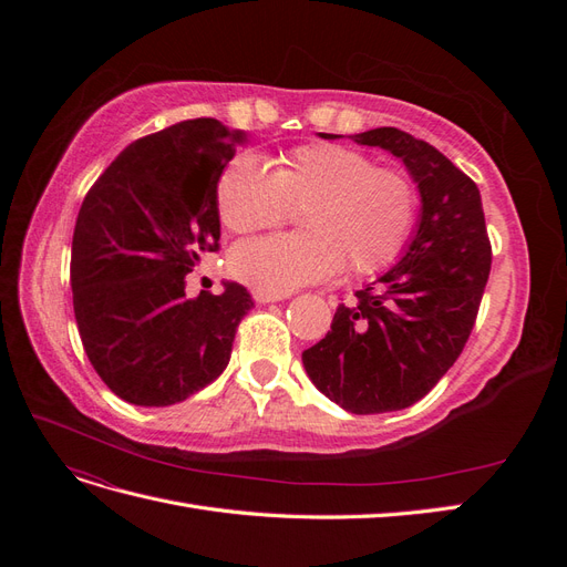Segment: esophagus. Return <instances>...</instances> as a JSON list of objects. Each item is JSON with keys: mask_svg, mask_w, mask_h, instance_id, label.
<instances>
[{"mask_svg": "<svg viewBox=\"0 0 567 567\" xmlns=\"http://www.w3.org/2000/svg\"><path fill=\"white\" fill-rule=\"evenodd\" d=\"M288 293H267V290H255V300L260 305H267V302H277V300H286Z\"/></svg>", "mask_w": 567, "mask_h": 567, "instance_id": "obj_1", "label": "esophagus"}]
</instances>
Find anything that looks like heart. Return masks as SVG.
<instances>
[{
	"instance_id": "1",
	"label": "heart",
	"mask_w": 567,
	"mask_h": 567,
	"mask_svg": "<svg viewBox=\"0 0 567 567\" xmlns=\"http://www.w3.org/2000/svg\"><path fill=\"white\" fill-rule=\"evenodd\" d=\"M300 210L305 231L236 246L231 274L257 290L290 293L346 271L367 277L398 260L419 215V186L406 169L373 165L342 144H302L274 161H231L217 182L225 227L252 234L279 227Z\"/></svg>"
}]
</instances>
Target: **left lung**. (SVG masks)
Returning a JSON list of instances; mask_svg holds the SVG:
<instances>
[{"mask_svg":"<svg viewBox=\"0 0 567 567\" xmlns=\"http://www.w3.org/2000/svg\"><path fill=\"white\" fill-rule=\"evenodd\" d=\"M352 140L404 161L421 221L402 260L338 305L331 331L302 352L312 383L352 414H383L425 398L473 331L492 267L475 182L423 140L379 127Z\"/></svg>","mask_w":567,"mask_h":567,"instance_id":"1","label":"left lung"}]
</instances>
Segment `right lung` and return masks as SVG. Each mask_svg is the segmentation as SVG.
<instances>
[{
  "label": "right lung",
  "instance_id": "obj_1",
  "mask_svg": "<svg viewBox=\"0 0 567 567\" xmlns=\"http://www.w3.org/2000/svg\"><path fill=\"white\" fill-rule=\"evenodd\" d=\"M241 132L184 120L130 144L82 200L71 286L82 348L120 400L169 406L227 369L255 307L244 286L188 300L186 274L219 250L217 182Z\"/></svg>",
  "mask_w": 567,
  "mask_h": 567
}]
</instances>
